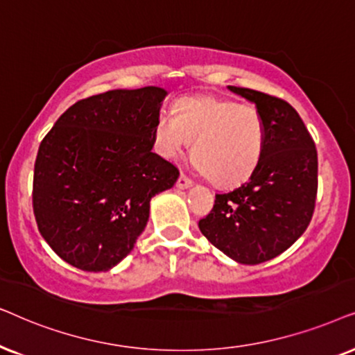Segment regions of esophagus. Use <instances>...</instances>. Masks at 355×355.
<instances>
[{
    "label": "esophagus",
    "mask_w": 355,
    "mask_h": 355,
    "mask_svg": "<svg viewBox=\"0 0 355 355\" xmlns=\"http://www.w3.org/2000/svg\"><path fill=\"white\" fill-rule=\"evenodd\" d=\"M191 183H193V182H191V178L188 177V175L182 173L180 177H178V180H177V187H178V188H182V190H183V188L191 187Z\"/></svg>",
    "instance_id": "obj_1"
}]
</instances>
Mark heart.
<instances>
[{
    "instance_id": "1",
    "label": "heart",
    "mask_w": 355,
    "mask_h": 355,
    "mask_svg": "<svg viewBox=\"0 0 355 355\" xmlns=\"http://www.w3.org/2000/svg\"><path fill=\"white\" fill-rule=\"evenodd\" d=\"M153 139L165 159H177L193 144V164L202 177L219 188H232L258 168L266 135L257 108L205 96L178 98L172 118L155 120Z\"/></svg>"
}]
</instances>
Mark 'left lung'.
I'll return each mask as SVG.
<instances>
[{
  "label": "left lung",
  "mask_w": 355,
  "mask_h": 355,
  "mask_svg": "<svg viewBox=\"0 0 355 355\" xmlns=\"http://www.w3.org/2000/svg\"><path fill=\"white\" fill-rule=\"evenodd\" d=\"M253 102L264 123L261 162L247 182L216 195L200 219L201 234L242 264H258L286 252L309 227L318 191V155L295 108L279 97L229 86Z\"/></svg>",
  "instance_id": "8db88e82"
}]
</instances>
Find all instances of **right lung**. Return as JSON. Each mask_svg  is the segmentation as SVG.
<instances>
[{
    "instance_id": "1",
    "label": "right lung",
    "mask_w": 355,
    "mask_h": 355,
    "mask_svg": "<svg viewBox=\"0 0 355 355\" xmlns=\"http://www.w3.org/2000/svg\"><path fill=\"white\" fill-rule=\"evenodd\" d=\"M160 87L115 89L78 101L42 139L32 206L42 237L71 266L108 271L133 250L150 198L178 168L153 153Z\"/></svg>"
}]
</instances>
